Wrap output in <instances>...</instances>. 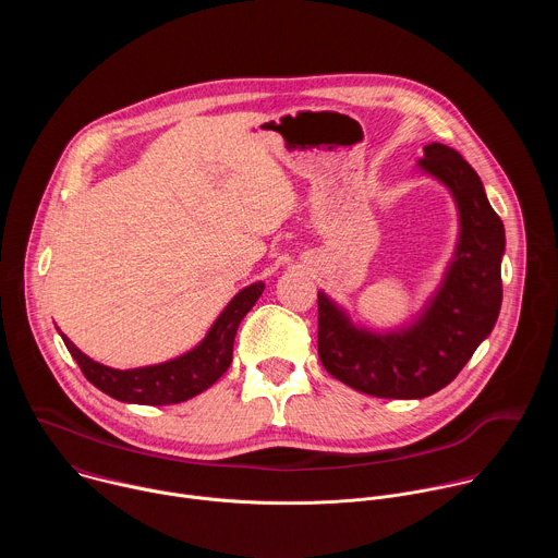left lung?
I'll return each mask as SVG.
<instances>
[{"mask_svg":"<svg viewBox=\"0 0 558 558\" xmlns=\"http://www.w3.org/2000/svg\"><path fill=\"white\" fill-rule=\"evenodd\" d=\"M422 170L439 179L459 209V243L441 289L417 320L392 333L349 323L317 291V355L342 384L386 400H422L448 386L493 331L501 298L506 231L484 185L461 154L430 143Z\"/></svg>","mask_w":558,"mask_h":558,"instance_id":"left-lung-1","label":"left lung"}]
</instances>
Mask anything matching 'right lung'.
Returning a JSON list of instances; mask_svg holds the SVG:
<instances>
[{"mask_svg": "<svg viewBox=\"0 0 558 558\" xmlns=\"http://www.w3.org/2000/svg\"><path fill=\"white\" fill-rule=\"evenodd\" d=\"M263 291L265 284L256 282L235 293L196 349L163 364L130 371L110 368L84 355L65 336L61 338L86 379L106 395L114 397V400L145 407L179 404L207 390L229 368L238 325L243 323V317L263 295Z\"/></svg>", "mask_w": 558, "mask_h": 558, "instance_id": "1", "label": "right lung"}]
</instances>
